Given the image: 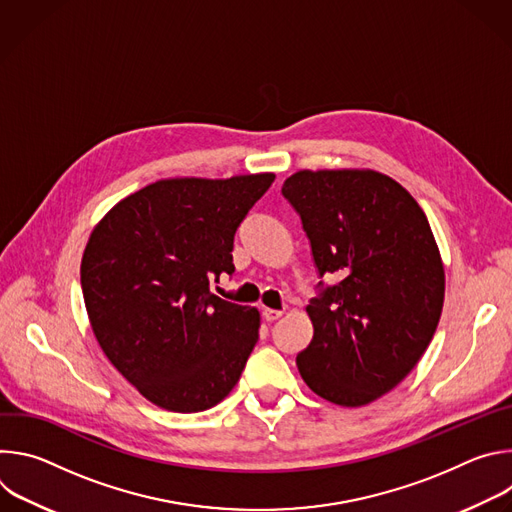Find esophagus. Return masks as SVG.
<instances>
[{
    "label": "esophagus",
    "instance_id": "34e87169",
    "mask_svg": "<svg viewBox=\"0 0 512 512\" xmlns=\"http://www.w3.org/2000/svg\"><path fill=\"white\" fill-rule=\"evenodd\" d=\"M283 316V310H273V308H265L263 310V318L267 320V322H275L277 318H281Z\"/></svg>",
    "mask_w": 512,
    "mask_h": 512
}]
</instances>
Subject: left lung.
<instances>
[{"instance_id":"obj_1","label":"left lung","mask_w":512,"mask_h":512,"mask_svg":"<svg viewBox=\"0 0 512 512\" xmlns=\"http://www.w3.org/2000/svg\"><path fill=\"white\" fill-rule=\"evenodd\" d=\"M281 192L302 216L320 275L338 279L306 308L314 336L298 371L330 403L369 405L413 371L442 316L446 271L427 216L369 168L300 170Z\"/></svg>"}]
</instances>
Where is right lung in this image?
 <instances>
[{
  "label": "right lung",
  "mask_w": 512,
  "mask_h": 512,
  "mask_svg": "<svg viewBox=\"0 0 512 512\" xmlns=\"http://www.w3.org/2000/svg\"><path fill=\"white\" fill-rule=\"evenodd\" d=\"M273 180H158L95 225L81 261L89 322L113 367L154 405L196 413L237 385L261 316L210 283L233 275L235 231Z\"/></svg>",
  "instance_id": "add662e5"
}]
</instances>
